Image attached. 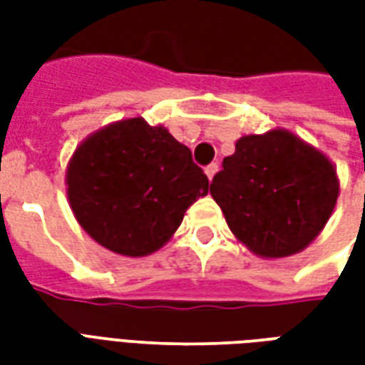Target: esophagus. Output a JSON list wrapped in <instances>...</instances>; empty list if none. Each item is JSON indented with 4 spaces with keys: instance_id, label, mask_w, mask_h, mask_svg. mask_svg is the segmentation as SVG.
Wrapping results in <instances>:
<instances>
[{
    "instance_id": "34e87169",
    "label": "esophagus",
    "mask_w": 365,
    "mask_h": 365,
    "mask_svg": "<svg viewBox=\"0 0 365 365\" xmlns=\"http://www.w3.org/2000/svg\"><path fill=\"white\" fill-rule=\"evenodd\" d=\"M217 170H219V164L217 162H213V164H209V166L205 168V174L209 180H213V175L217 174Z\"/></svg>"
}]
</instances>
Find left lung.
Segmentation results:
<instances>
[{
    "instance_id": "1",
    "label": "left lung",
    "mask_w": 365,
    "mask_h": 365,
    "mask_svg": "<svg viewBox=\"0 0 365 365\" xmlns=\"http://www.w3.org/2000/svg\"><path fill=\"white\" fill-rule=\"evenodd\" d=\"M336 168L285 128L238 138L211 195L232 235L262 258L301 252L319 237L338 199Z\"/></svg>"
}]
</instances>
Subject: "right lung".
<instances>
[{
  "label": "right lung",
  "instance_id": "1",
  "mask_svg": "<svg viewBox=\"0 0 365 365\" xmlns=\"http://www.w3.org/2000/svg\"><path fill=\"white\" fill-rule=\"evenodd\" d=\"M66 185L82 229L107 250L130 258L162 248L191 203L209 193L190 148L143 117L88 136L70 158Z\"/></svg>",
  "mask_w": 365,
  "mask_h": 365
}]
</instances>
